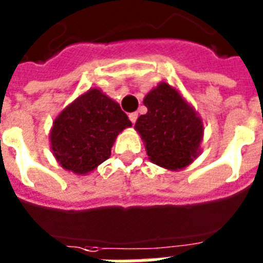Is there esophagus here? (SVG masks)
I'll list each match as a JSON object with an SVG mask.
<instances>
[{"mask_svg":"<svg viewBox=\"0 0 263 263\" xmlns=\"http://www.w3.org/2000/svg\"><path fill=\"white\" fill-rule=\"evenodd\" d=\"M128 117H129V120H131L132 124H135V121L138 120V113H136V111H134V113H129V116H128Z\"/></svg>","mask_w":263,"mask_h":263,"instance_id":"obj_1","label":"esophagus"}]
</instances>
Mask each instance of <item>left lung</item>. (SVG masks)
<instances>
[{
	"label": "left lung",
	"instance_id": "1",
	"mask_svg": "<svg viewBox=\"0 0 263 263\" xmlns=\"http://www.w3.org/2000/svg\"><path fill=\"white\" fill-rule=\"evenodd\" d=\"M147 113L135 128L146 143L150 161L162 168H185L198 156L203 125L195 113L168 83H160L143 101Z\"/></svg>",
	"mask_w": 263,
	"mask_h": 263
}]
</instances>
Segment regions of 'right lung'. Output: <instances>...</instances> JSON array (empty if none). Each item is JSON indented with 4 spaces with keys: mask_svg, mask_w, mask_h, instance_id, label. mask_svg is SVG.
<instances>
[{
    "mask_svg": "<svg viewBox=\"0 0 263 263\" xmlns=\"http://www.w3.org/2000/svg\"><path fill=\"white\" fill-rule=\"evenodd\" d=\"M131 125L119 103L92 88L54 120L53 154L64 169L84 175L110 157L116 136Z\"/></svg>",
    "mask_w": 263,
    "mask_h": 263,
    "instance_id": "1",
    "label": "right lung"
}]
</instances>
